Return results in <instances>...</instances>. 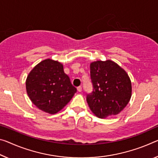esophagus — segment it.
I'll return each mask as SVG.
<instances>
[{
	"label": "esophagus",
	"mask_w": 158,
	"mask_h": 158,
	"mask_svg": "<svg viewBox=\"0 0 158 158\" xmlns=\"http://www.w3.org/2000/svg\"><path fill=\"white\" fill-rule=\"evenodd\" d=\"M82 91V88H81V86H79V87H77V91L78 92H81Z\"/></svg>",
	"instance_id": "obj_1"
}]
</instances>
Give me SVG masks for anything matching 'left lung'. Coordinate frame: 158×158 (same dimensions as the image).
<instances>
[{"label": "left lung", "mask_w": 158, "mask_h": 158, "mask_svg": "<svg viewBox=\"0 0 158 158\" xmlns=\"http://www.w3.org/2000/svg\"><path fill=\"white\" fill-rule=\"evenodd\" d=\"M94 91L86 101L97 117L114 116L127 106L131 97V81L128 74L111 60H96L90 64Z\"/></svg>", "instance_id": "left-lung-1"}]
</instances>
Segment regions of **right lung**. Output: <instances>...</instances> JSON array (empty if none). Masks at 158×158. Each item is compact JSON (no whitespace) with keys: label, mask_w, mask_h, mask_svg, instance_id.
<instances>
[{"label":"right lung","mask_w":158,"mask_h":158,"mask_svg":"<svg viewBox=\"0 0 158 158\" xmlns=\"http://www.w3.org/2000/svg\"><path fill=\"white\" fill-rule=\"evenodd\" d=\"M26 90L35 106L51 114L63 109L77 92L64 73L63 64L50 58L40 62L30 71Z\"/></svg>","instance_id":"right-lung-1"}]
</instances>
